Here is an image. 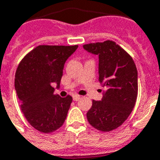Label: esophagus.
I'll return each mask as SVG.
<instances>
[{"label":"esophagus","mask_w":160,"mask_h":160,"mask_svg":"<svg viewBox=\"0 0 160 160\" xmlns=\"http://www.w3.org/2000/svg\"><path fill=\"white\" fill-rule=\"evenodd\" d=\"M73 100L74 101H78L80 98H81V96H79V95H73Z\"/></svg>","instance_id":"1"}]
</instances>
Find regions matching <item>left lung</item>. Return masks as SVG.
Here are the masks:
<instances>
[{
	"label": "left lung",
	"instance_id": "left-lung-1",
	"mask_svg": "<svg viewBox=\"0 0 160 160\" xmlns=\"http://www.w3.org/2000/svg\"><path fill=\"white\" fill-rule=\"evenodd\" d=\"M99 56V78L107 88L102 101H92L88 122L102 132L117 128L131 114L138 96V71L132 57L114 41L83 45Z\"/></svg>",
	"mask_w": 160,
	"mask_h": 160
}]
</instances>
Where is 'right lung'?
Returning <instances> with one entry per match:
<instances>
[{
    "label": "right lung",
    "mask_w": 160,
    "mask_h": 160,
    "mask_svg": "<svg viewBox=\"0 0 160 160\" xmlns=\"http://www.w3.org/2000/svg\"><path fill=\"white\" fill-rule=\"evenodd\" d=\"M78 47L38 46L18 65L14 86L20 108L30 125L39 132H54L66 119L72 97L55 95L52 83L59 87L64 63Z\"/></svg>",
    "instance_id": "add662e5"
}]
</instances>
